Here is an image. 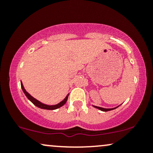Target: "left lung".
<instances>
[{
	"mask_svg": "<svg viewBox=\"0 0 153 153\" xmlns=\"http://www.w3.org/2000/svg\"><path fill=\"white\" fill-rule=\"evenodd\" d=\"M119 106H120V105H119ZM119 106H117V107H115V108H102V107L96 106H94V105H93V106H94V108H98V109H99V110L102 111H111V110H113V109H115V108H117V107H119Z\"/></svg>",
	"mask_w": 153,
	"mask_h": 153,
	"instance_id": "obj_1",
	"label": "left lung"
}]
</instances>
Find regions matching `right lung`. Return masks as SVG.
Returning a JSON list of instances; mask_svg holds the SVG:
<instances>
[{"mask_svg": "<svg viewBox=\"0 0 153 153\" xmlns=\"http://www.w3.org/2000/svg\"><path fill=\"white\" fill-rule=\"evenodd\" d=\"M21 86H22V91L23 92H24V94H25V96L27 97V99L29 100V101H31V103H33V104L35 105L36 106H37L38 108H42V109H47V110H54V109H57V108H60L61 106H62L63 105L65 104L67 102V101H68V96H69V94L66 96V97L64 99L62 100V101H60V102L57 103V104H55V105H47V104H45V103L40 102L39 101H38L37 99H34L33 96H31L30 94H29V93L27 92V91H26V89L24 88V85H23V83L22 82H21Z\"/></svg>", "mask_w": 153, "mask_h": 153, "instance_id": "right-lung-1", "label": "right lung"}]
</instances>
